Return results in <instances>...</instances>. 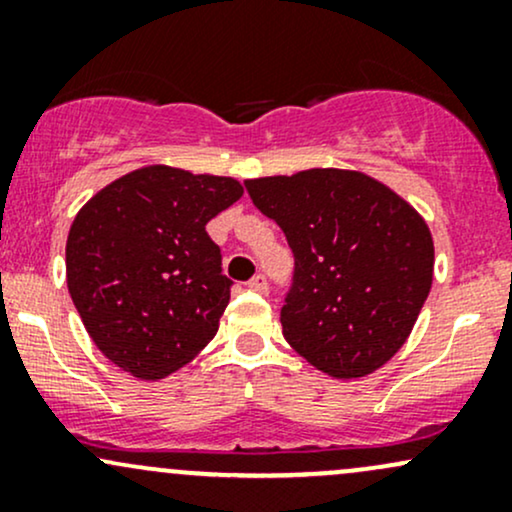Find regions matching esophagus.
I'll use <instances>...</instances> for the list:
<instances>
[{"label": "esophagus", "mask_w": 512, "mask_h": 512, "mask_svg": "<svg viewBox=\"0 0 512 512\" xmlns=\"http://www.w3.org/2000/svg\"><path fill=\"white\" fill-rule=\"evenodd\" d=\"M248 286H250L252 291H257V293H267L269 291V281H267V276H264V274L252 276V279L248 281Z\"/></svg>", "instance_id": "esophagus-1"}]
</instances>
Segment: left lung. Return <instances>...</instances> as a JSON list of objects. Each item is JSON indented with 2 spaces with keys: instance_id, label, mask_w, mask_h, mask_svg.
Masks as SVG:
<instances>
[{
  "instance_id": "obj_1",
  "label": "left lung",
  "mask_w": 512,
  "mask_h": 512,
  "mask_svg": "<svg viewBox=\"0 0 512 512\" xmlns=\"http://www.w3.org/2000/svg\"><path fill=\"white\" fill-rule=\"evenodd\" d=\"M293 252L284 337L332 378H361L402 349L433 281L426 221L383 182L313 168L245 182Z\"/></svg>"
}]
</instances>
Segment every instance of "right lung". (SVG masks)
Here are the masks:
<instances>
[{
    "mask_svg": "<svg viewBox=\"0 0 512 512\" xmlns=\"http://www.w3.org/2000/svg\"><path fill=\"white\" fill-rule=\"evenodd\" d=\"M240 197L233 178L149 166L110 182L76 214L69 296L115 366L166 378L214 339L233 281L207 223Z\"/></svg>",
    "mask_w": 512,
    "mask_h": 512,
    "instance_id": "right-lung-1",
    "label": "right lung"
}]
</instances>
